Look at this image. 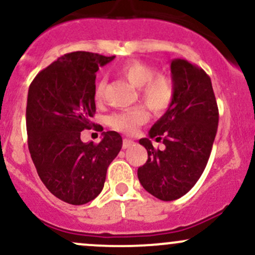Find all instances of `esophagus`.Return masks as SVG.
I'll return each instance as SVG.
<instances>
[{
    "instance_id": "34e87169",
    "label": "esophagus",
    "mask_w": 255,
    "mask_h": 255,
    "mask_svg": "<svg viewBox=\"0 0 255 255\" xmlns=\"http://www.w3.org/2000/svg\"><path fill=\"white\" fill-rule=\"evenodd\" d=\"M134 145V141L133 140H130V139H127V138H125L123 139V142H122V147L123 149H129L130 146H133Z\"/></svg>"
}]
</instances>
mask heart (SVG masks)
I'll return each instance as SVG.
<instances>
[{
	"instance_id": "heart-1",
	"label": "heart",
	"mask_w": 255,
	"mask_h": 255,
	"mask_svg": "<svg viewBox=\"0 0 255 255\" xmlns=\"http://www.w3.org/2000/svg\"><path fill=\"white\" fill-rule=\"evenodd\" d=\"M119 74L134 88L139 89V97L151 111L164 113L172 104L174 97L172 81L164 75H156V69L141 60H128L120 66ZM105 78H100L94 88V99L102 102L105 92ZM147 121V113L141 106L119 111L109 117L108 123L117 132L133 134Z\"/></svg>"
}]
</instances>
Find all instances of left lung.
Returning a JSON list of instances; mask_svg holds the SVG:
<instances>
[{
  "label": "left lung",
  "mask_w": 255,
  "mask_h": 255,
  "mask_svg": "<svg viewBox=\"0 0 255 255\" xmlns=\"http://www.w3.org/2000/svg\"><path fill=\"white\" fill-rule=\"evenodd\" d=\"M173 97L163 116L151 127L149 138L139 142L147 161L138 168L140 184L162 201L180 198L194 187L205 170L219 121L211 78L202 69L184 59L170 63ZM165 144L153 149L150 138Z\"/></svg>",
  "instance_id": "obj_1"
}]
</instances>
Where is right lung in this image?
I'll use <instances>...</instances> for the list:
<instances>
[{
    "label": "right lung",
    "instance_id": "right-lung-1",
    "mask_svg": "<svg viewBox=\"0 0 255 255\" xmlns=\"http://www.w3.org/2000/svg\"><path fill=\"white\" fill-rule=\"evenodd\" d=\"M114 58L68 53L38 72L29 87L30 155L42 183L70 205H85L102 192L108 167L122 147V136L114 130L103 132L99 144L81 140V132L94 126L96 72Z\"/></svg>",
    "mask_w": 255,
    "mask_h": 255
}]
</instances>
